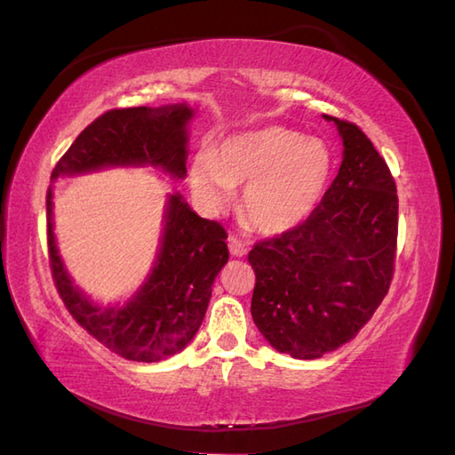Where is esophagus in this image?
I'll return each mask as SVG.
<instances>
[{
  "label": "esophagus",
  "instance_id": "esophagus-1",
  "mask_svg": "<svg viewBox=\"0 0 455 455\" xmlns=\"http://www.w3.org/2000/svg\"><path fill=\"white\" fill-rule=\"evenodd\" d=\"M228 251L233 256H244L246 254V246L240 238L236 236H228Z\"/></svg>",
  "mask_w": 455,
  "mask_h": 455
}]
</instances>
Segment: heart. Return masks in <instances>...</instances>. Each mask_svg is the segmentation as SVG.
<instances>
[{"label":"heart","mask_w":455,"mask_h":455,"mask_svg":"<svg viewBox=\"0 0 455 455\" xmlns=\"http://www.w3.org/2000/svg\"><path fill=\"white\" fill-rule=\"evenodd\" d=\"M329 172L331 156L322 140L268 126L230 138L215 157H195L189 187L207 212L225 211L236 187H244L240 215L246 225L264 235H282L314 211Z\"/></svg>","instance_id":"1"}]
</instances>
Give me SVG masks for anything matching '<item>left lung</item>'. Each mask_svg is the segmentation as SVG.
Segmentation results:
<instances>
[{"instance_id":"obj_1","label":"left lung","mask_w":455,"mask_h":455,"mask_svg":"<svg viewBox=\"0 0 455 455\" xmlns=\"http://www.w3.org/2000/svg\"><path fill=\"white\" fill-rule=\"evenodd\" d=\"M325 120L343 138L339 173L301 225L248 254L254 323L275 351L296 359L349 343L388 293L396 260L393 173L357 124Z\"/></svg>"}]
</instances>
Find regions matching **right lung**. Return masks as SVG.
I'll use <instances>...</instances> for the list:
<instances>
[{
  "instance_id": "add662e5",
  "label": "right lung",
  "mask_w": 455,
  "mask_h": 455,
  "mask_svg": "<svg viewBox=\"0 0 455 455\" xmlns=\"http://www.w3.org/2000/svg\"><path fill=\"white\" fill-rule=\"evenodd\" d=\"M191 116L185 104L104 112L78 133L52 169V180L110 165L146 164L181 180L187 173ZM227 236L217 220L201 219L180 193L172 195L162 248L148 282L124 307H100L73 286L60 262L52 235V191H47L49 266L62 304L96 341L128 361H162L193 339L207 311L212 282L228 260Z\"/></svg>"
}]
</instances>
